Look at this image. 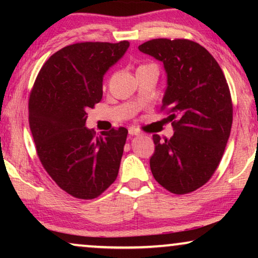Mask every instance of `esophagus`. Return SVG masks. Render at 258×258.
<instances>
[{
	"mask_svg": "<svg viewBox=\"0 0 258 258\" xmlns=\"http://www.w3.org/2000/svg\"><path fill=\"white\" fill-rule=\"evenodd\" d=\"M128 132H129V135H132V136L139 135V134H140V132H139V130H137V129H135V128H130V129L128 130Z\"/></svg>",
	"mask_w": 258,
	"mask_h": 258,
	"instance_id": "34e87169",
	"label": "esophagus"
}]
</instances>
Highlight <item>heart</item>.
I'll return each mask as SVG.
<instances>
[{
	"instance_id": "heart-1",
	"label": "heart",
	"mask_w": 258,
	"mask_h": 258,
	"mask_svg": "<svg viewBox=\"0 0 258 258\" xmlns=\"http://www.w3.org/2000/svg\"><path fill=\"white\" fill-rule=\"evenodd\" d=\"M149 66H154V64H146V66H141V67H149Z\"/></svg>"
}]
</instances>
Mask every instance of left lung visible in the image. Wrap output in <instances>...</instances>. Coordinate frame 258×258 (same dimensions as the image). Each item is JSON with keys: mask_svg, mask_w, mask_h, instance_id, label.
I'll return each mask as SVG.
<instances>
[{"mask_svg": "<svg viewBox=\"0 0 258 258\" xmlns=\"http://www.w3.org/2000/svg\"><path fill=\"white\" fill-rule=\"evenodd\" d=\"M139 49L163 63L167 89L162 109H168L174 128L169 140L153 136L151 172L170 192H191L214 175L230 136L232 102L227 80L213 55L194 41L155 38Z\"/></svg>", "mask_w": 258, "mask_h": 258, "instance_id": "8db88e82", "label": "left lung"}]
</instances>
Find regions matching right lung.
<instances>
[{"instance_id": "obj_1", "label": "right lung", "mask_w": 258, "mask_h": 258, "mask_svg": "<svg viewBox=\"0 0 258 258\" xmlns=\"http://www.w3.org/2000/svg\"><path fill=\"white\" fill-rule=\"evenodd\" d=\"M129 48L83 42L56 51L42 67L29 98V125L45 171L76 199L93 200L115 182L128 130L95 136L87 109L102 100L103 76Z\"/></svg>"}]
</instances>
